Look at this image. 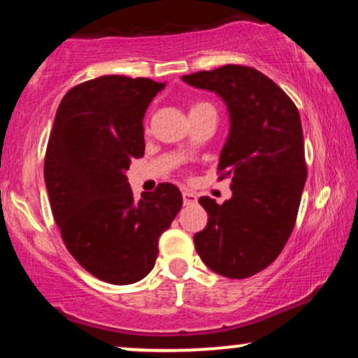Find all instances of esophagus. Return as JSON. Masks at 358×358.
<instances>
[{
  "instance_id": "obj_1",
  "label": "esophagus",
  "mask_w": 358,
  "mask_h": 358,
  "mask_svg": "<svg viewBox=\"0 0 358 358\" xmlns=\"http://www.w3.org/2000/svg\"><path fill=\"white\" fill-rule=\"evenodd\" d=\"M182 195H183V203L185 205H192V203L196 202V195L190 190H183Z\"/></svg>"
}]
</instances>
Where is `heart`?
<instances>
[{
	"mask_svg": "<svg viewBox=\"0 0 358 358\" xmlns=\"http://www.w3.org/2000/svg\"><path fill=\"white\" fill-rule=\"evenodd\" d=\"M203 106H208V104H205V102H196V104H193V106H192V109H190V110L200 109V108H203Z\"/></svg>",
	"mask_w": 358,
	"mask_h": 358,
	"instance_id": "b5f03b06",
	"label": "heart"
}]
</instances>
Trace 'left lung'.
<instances>
[{
    "label": "left lung",
    "instance_id": "1",
    "mask_svg": "<svg viewBox=\"0 0 358 358\" xmlns=\"http://www.w3.org/2000/svg\"><path fill=\"white\" fill-rule=\"evenodd\" d=\"M182 80L220 96L231 117L219 180H232V196L222 205L210 196L199 200L208 222L193 236L195 249L220 276H254L281 254L296 222L308 175L299 113L285 90L245 65Z\"/></svg>",
    "mask_w": 358,
    "mask_h": 358
}]
</instances>
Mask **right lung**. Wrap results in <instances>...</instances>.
<instances>
[{
  "label": "right lung",
  "mask_w": 358,
  "mask_h": 358,
  "mask_svg": "<svg viewBox=\"0 0 358 358\" xmlns=\"http://www.w3.org/2000/svg\"><path fill=\"white\" fill-rule=\"evenodd\" d=\"M165 84L102 76L69 90L57 109L45 185L65 248L87 273L133 285L155 268L158 239L182 208L173 183L134 199L126 171L145 155L143 117Z\"/></svg>",
  "instance_id": "1"
}]
</instances>
